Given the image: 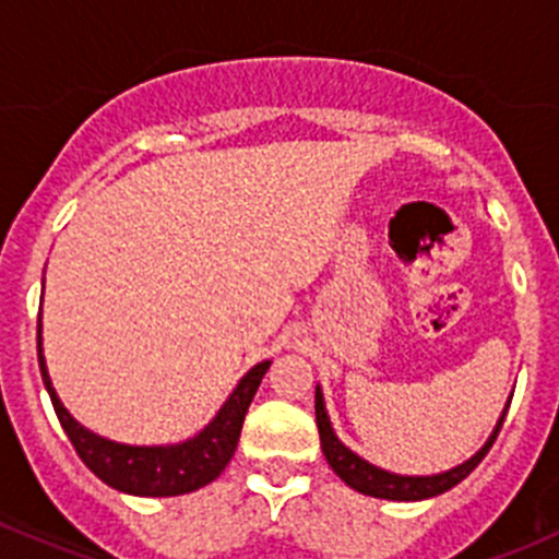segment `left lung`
Masks as SVG:
<instances>
[{
  "instance_id": "obj_1",
  "label": "left lung",
  "mask_w": 559,
  "mask_h": 559,
  "mask_svg": "<svg viewBox=\"0 0 559 559\" xmlns=\"http://www.w3.org/2000/svg\"><path fill=\"white\" fill-rule=\"evenodd\" d=\"M510 403L504 405L502 416L497 419V427L491 430L488 441L474 452L468 461H463L461 466L450 468V472H441V474H394L389 468H380L374 463L364 461L358 452H353L350 447H344L338 441L336 430L331 425V416H328L325 408V397H322V389L317 385V394H314V411H317V427H320V444H322V455H325L328 466L344 479V483L350 485L353 491L364 493V497H374V499H391V502H421V499H432L438 493L450 491L455 488L461 479H466L474 468L479 466L488 450L493 447L497 441L499 430H502V421L508 416Z\"/></svg>"
}]
</instances>
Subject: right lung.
Masks as SVG:
<instances>
[{
  "label": "right lung",
  "instance_id": "obj_1",
  "mask_svg": "<svg viewBox=\"0 0 559 559\" xmlns=\"http://www.w3.org/2000/svg\"><path fill=\"white\" fill-rule=\"evenodd\" d=\"M40 317H38V364L40 378H44L46 391H49L55 414L60 419L62 430L71 438L76 455L82 457L87 468L96 474L102 483L123 493L134 497H179L209 485L221 477L223 468L237 452L239 432H242L245 414H248L253 394L262 383L264 372L273 361H262L250 367L237 383V389L228 394L226 403L221 405L212 421L195 436L179 441V444H159V447H134L118 444L98 432L87 430L85 425L68 414L66 405L57 397L51 385L49 369L44 358V338H40Z\"/></svg>",
  "mask_w": 559,
  "mask_h": 559
}]
</instances>
